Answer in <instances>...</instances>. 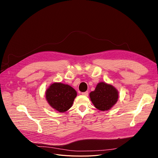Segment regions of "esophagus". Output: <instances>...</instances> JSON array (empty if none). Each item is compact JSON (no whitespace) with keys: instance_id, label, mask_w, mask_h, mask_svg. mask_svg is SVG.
<instances>
[{"instance_id":"obj_1","label":"esophagus","mask_w":158,"mask_h":158,"mask_svg":"<svg viewBox=\"0 0 158 158\" xmlns=\"http://www.w3.org/2000/svg\"><path fill=\"white\" fill-rule=\"evenodd\" d=\"M82 94L83 96H88V94H89V93H88V91H86V92L82 93Z\"/></svg>"}]
</instances>
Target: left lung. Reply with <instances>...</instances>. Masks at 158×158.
<instances>
[{"instance_id":"1","label":"left lung","mask_w":158,"mask_h":158,"mask_svg":"<svg viewBox=\"0 0 158 158\" xmlns=\"http://www.w3.org/2000/svg\"><path fill=\"white\" fill-rule=\"evenodd\" d=\"M89 97L94 107L101 111L108 110L118 102L119 92L113 85L104 82H99Z\"/></svg>"}]
</instances>
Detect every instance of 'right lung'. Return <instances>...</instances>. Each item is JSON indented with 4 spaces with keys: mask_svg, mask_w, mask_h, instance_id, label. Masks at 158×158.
I'll return each mask as SVG.
<instances>
[{
    "mask_svg": "<svg viewBox=\"0 0 158 158\" xmlns=\"http://www.w3.org/2000/svg\"><path fill=\"white\" fill-rule=\"evenodd\" d=\"M77 96L76 90L68 84L54 82L46 91V99L54 109L64 112L73 106Z\"/></svg>",
    "mask_w": 158,
    "mask_h": 158,
    "instance_id": "right-lung-1",
    "label": "right lung"
}]
</instances>
